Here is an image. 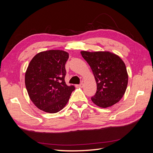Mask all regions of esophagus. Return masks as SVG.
<instances>
[{
  "mask_svg": "<svg viewBox=\"0 0 153 153\" xmlns=\"http://www.w3.org/2000/svg\"><path fill=\"white\" fill-rule=\"evenodd\" d=\"M77 86L79 87H83V86H84V84H83V82H82V83H80V84L79 85H78Z\"/></svg>",
  "mask_w": 153,
  "mask_h": 153,
  "instance_id": "obj_1",
  "label": "esophagus"
}]
</instances>
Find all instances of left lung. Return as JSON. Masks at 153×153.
<instances>
[{
  "mask_svg": "<svg viewBox=\"0 0 153 153\" xmlns=\"http://www.w3.org/2000/svg\"><path fill=\"white\" fill-rule=\"evenodd\" d=\"M90 66L97 85L91 100L101 108H108L121 100L126 92L128 75L126 67L117 55L109 51H81Z\"/></svg>",
  "mask_w": 153,
  "mask_h": 153,
  "instance_id": "left-lung-1",
  "label": "left lung"
}]
</instances>
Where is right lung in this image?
I'll list each match as a JSON object with an SVG mask.
<instances>
[{
  "mask_svg": "<svg viewBox=\"0 0 153 153\" xmlns=\"http://www.w3.org/2000/svg\"><path fill=\"white\" fill-rule=\"evenodd\" d=\"M69 53L50 50L37 53L27 68L25 84L32 102L45 112L54 114L68 103L73 85L68 86L65 64Z\"/></svg>",
  "mask_w": 153,
  "mask_h": 153,
  "instance_id": "right-lung-1",
  "label": "right lung"
}]
</instances>
